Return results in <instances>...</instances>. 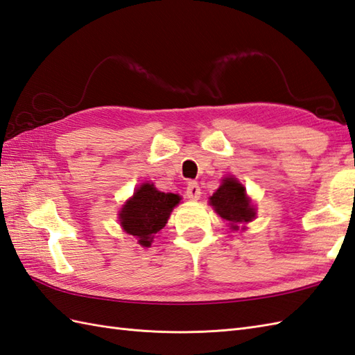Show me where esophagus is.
Here are the masks:
<instances>
[{
	"mask_svg": "<svg viewBox=\"0 0 355 355\" xmlns=\"http://www.w3.org/2000/svg\"><path fill=\"white\" fill-rule=\"evenodd\" d=\"M202 196V191H200V187H198L197 182H194V180H191V182H188L187 185V197L189 198V200H198Z\"/></svg>",
	"mask_w": 355,
	"mask_h": 355,
	"instance_id": "1",
	"label": "esophagus"
}]
</instances>
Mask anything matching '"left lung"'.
I'll list each match as a JSON object with an SVG mask.
<instances>
[{"instance_id":"left-lung-1","label":"left lung","mask_w":355,"mask_h":355,"mask_svg":"<svg viewBox=\"0 0 355 355\" xmlns=\"http://www.w3.org/2000/svg\"><path fill=\"white\" fill-rule=\"evenodd\" d=\"M211 205L215 212L221 218L227 220L235 230L239 229V223L252 221L256 214L245 194V188L233 178L224 179V182L211 197Z\"/></svg>"}]
</instances>
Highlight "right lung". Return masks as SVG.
Listing matches in <instances>:
<instances>
[{
  "label": "right lung",
  "instance_id": "1",
  "mask_svg": "<svg viewBox=\"0 0 355 355\" xmlns=\"http://www.w3.org/2000/svg\"><path fill=\"white\" fill-rule=\"evenodd\" d=\"M180 200L178 194L161 193L144 184L134 193L120 212V224L129 235L138 238L143 247H150L153 236L166 226L170 212Z\"/></svg>",
  "mask_w": 355,
  "mask_h": 355
}]
</instances>
